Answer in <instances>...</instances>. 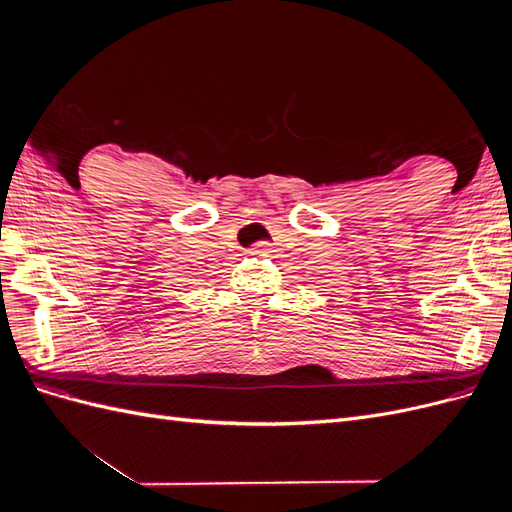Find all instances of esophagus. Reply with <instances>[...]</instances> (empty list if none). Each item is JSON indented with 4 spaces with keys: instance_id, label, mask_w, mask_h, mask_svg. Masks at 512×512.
<instances>
[{
    "instance_id": "esophagus-1",
    "label": "esophagus",
    "mask_w": 512,
    "mask_h": 512,
    "mask_svg": "<svg viewBox=\"0 0 512 512\" xmlns=\"http://www.w3.org/2000/svg\"><path fill=\"white\" fill-rule=\"evenodd\" d=\"M252 254H260V256H265V254H267V247L262 245V243H258V245H256V250H254Z\"/></svg>"
}]
</instances>
